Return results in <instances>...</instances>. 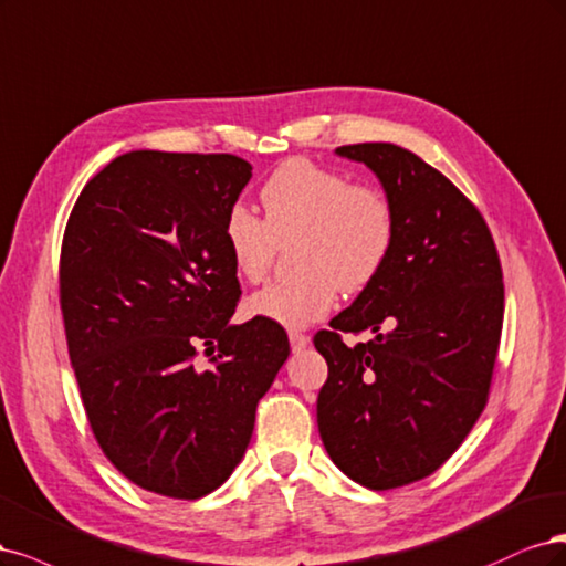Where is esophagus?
<instances>
[{
  "mask_svg": "<svg viewBox=\"0 0 566 566\" xmlns=\"http://www.w3.org/2000/svg\"><path fill=\"white\" fill-rule=\"evenodd\" d=\"M289 343H291V350L301 353V350L307 348L310 336H305V334H301V332H289Z\"/></svg>",
  "mask_w": 566,
  "mask_h": 566,
  "instance_id": "esophagus-1",
  "label": "esophagus"
}]
</instances>
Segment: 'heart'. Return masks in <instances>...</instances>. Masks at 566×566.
I'll list each match as a JSON object with an SVG mask.
<instances>
[{
  "mask_svg": "<svg viewBox=\"0 0 566 566\" xmlns=\"http://www.w3.org/2000/svg\"><path fill=\"white\" fill-rule=\"evenodd\" d=\"M265 218L228 209L223 244L232 270L259 284L284 244L296 242V280L270 284L247 301L256 319L301 329L332 313L340 289L359 294L388 265L397 216L388 195L303 157L286 159L261 188Z\"/></svg>",
  "mask_w": 566,
  "mask_h": 566,
  "instance_id": "obj_1",
  "label": "heart"
}]
</instances>
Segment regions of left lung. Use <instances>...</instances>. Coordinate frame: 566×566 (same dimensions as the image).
Segmentation results:
<instances>
[{
    "mask_svg": "<svg viewBox=\"0 0 566 566\" xmlns=\"http://www.w3.org/2000/svg\"><path fill=\"white\" fill-rule=\"evenodd\" d=\"M378 176L397 216L380 277L315 334L329 376L317 397L326 453L357 484L423 480L486 407L503 329V270L478 207L392 143L336 148ZM371 331L353 349L340 333Z\"/></svg>",
    "mask_w": 566,
    "mask_h": 566,
    "instance_id": "8db88e82",
    "label": "left lung"
}]
</instances>
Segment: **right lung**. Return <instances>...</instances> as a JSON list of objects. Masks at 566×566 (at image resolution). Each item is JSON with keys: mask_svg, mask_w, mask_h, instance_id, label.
<instances>
[{"mask_svg": "<svg viewBox=\"0 0 566 566\" xmlns=\"http://www.w3.org/2000/svg\"><path fill=\"white\" fill-rule=\"evenodd\" d=\"M249 178L234 155L126 153L65 226L61 310L88 426L107 461L159 496L202 499L232 475L289 357L280 324H230L242 289L223 221Z\"/></svg>", "mask_w": 566, "mask_h": 566, "instance_id": "right-lung-1", "label": "right lung"}]
</instances>
